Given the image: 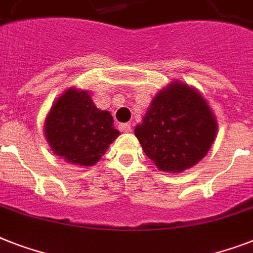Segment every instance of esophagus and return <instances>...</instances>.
I'll list each match as a JSON object with an SVG mask.
<instances>
[{"label": "esophagus", "instance_id": "34e87169", "mask_svg": "<svg viewBox=\"0 0 253 253\" xmlns=\"http://www.w3.org/2000/svg\"><path fill=\"white\" fill-rule=\"evenodd\" d=\"M118 128H120L121 132H130L131 131V126L128 123H121L120 126H118Z\"/></svg>", "mask_w": 253, "mask_h": 253}]
</instances>
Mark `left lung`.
Returning <instances> with one entry per match:
<instances>
[{"label": "left lung", "mask_w": 253, "mask_h": 253, "mask_svg": "<svg viewBox=\"0 0 253 253\" xmlns=\"http://www.w3.org/2000/svg\"><path fill=\"white\" fill-rule=\"evenodd\" d=\"M217 132L208 102L195 88L171 82L157 93L135 136L162 171L182 173L204 159Z\"/></svg>", "instance_id": "8db88e82"}]
</instances>
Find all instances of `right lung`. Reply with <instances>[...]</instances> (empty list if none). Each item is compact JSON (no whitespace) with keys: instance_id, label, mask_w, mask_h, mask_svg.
Instances as JSON below:
<instances>
[{"instance_id":"right-lung-1","label":"right lung","mask_w":253,"mask_h":253,"mask_svg":"<svg viewBox=\"0 0 253 253\" xmlns=\"http://www.w3.org/2000/svg\"><path fill=\"white\" fill-rule=\"evenodd\" d=\"M113 117L100 110L88 91L69 88L54 101L45 120V139L54 155L80 166L94 165L120 131Z\"/></svg>"}]
</instances>
